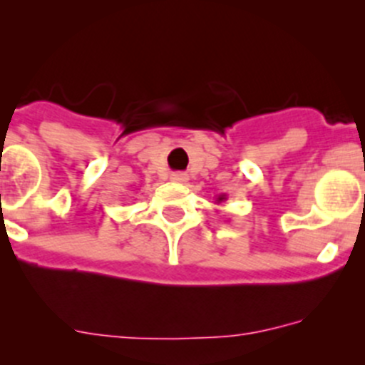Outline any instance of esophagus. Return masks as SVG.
Segmentation results:
<instances>
[{"instance_id":"esophagus-1","label":"esophagus","mask_w":365,"mask_h":365,"mask_svg":"<svg viewBox=\"0 0 365 365\" xmlns=\"http://www.w3.org/2000/svg\"><path fill=\"white\" fill-rule=\"evenodd\" d=\"M169 178H171V182H175V183H185L187 182L185 173H171V176H169Z\"/></svg>"}]
</instances>
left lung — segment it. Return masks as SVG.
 I'll return each mask as SVG.
<instances>
[{
    "label": "left lung",
    "mask_w": 365,
    "mask_h": 365,
    "mask_svg": "<svg viewBox=\"0 0 365 365\" xmlns=\"http://www.w3.org/2000/svg\"><path fill=\"white\" fill-rule=\"evenodd\" d=\"M227 200V196H226V194H220V196H217V203H224V201H226Z\"/></svg>",
    "instance_id": "8db88e82"
}]
</instances>
